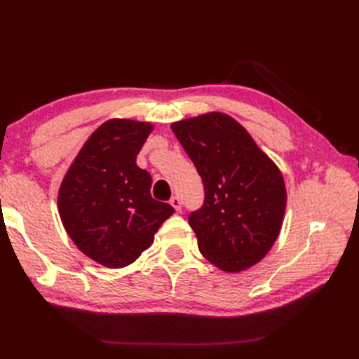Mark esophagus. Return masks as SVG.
<instances>
[{"instance_id":"1","label":"esophagus","mask_w":359,"mask_h":359,"mask_svg":"<svg viewBox=\"0 0 359 359\" xmlns=\"http://www.w3.org/2000/svg\"><path fill=\"white\" fill-rule=\"evenodd\" d=\"M170 205L173 206V208H175L177 211H181V199L178 198V196H173L172 199H170Z\"/></svg>"}]
</instances>
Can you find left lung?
Instances as JSON below:
<instances>
[{
	"label": "left lung",
	"mask_w": 359,
	"mask_h": 359,
	"mask_svg": "<svg viewBox=\"0 0 359 359\" xmlns=\"http://www.w3.org/2000/svg\"><path fill=\"white\" fill-rule=\"evenodd\" d=\"M170 128L203 182V205L189 217L201 253L226 273L256 265L283 224L286 187L280 169L226 114L181 119Z\"/></svg>",
	"instance_id": "obj_1"
}]
</instances>
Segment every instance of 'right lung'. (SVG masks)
<instances>
[{"label":"right lung","mask_w":359,"mask_h":359,"mask_svg":"<svg viewBox=\"0 0 359 359\" xmlns=\"http://www.w3.org/2000/svg\"><path fill=\"white\" fill-rule=\"evenodd\" d=\"M153 124L114 118L81 148L58 191L64 229L81 252L107 268H123L153 244L175 212L151 196V175L136 165Z\"/></svg>","instance_id":"1"}]
</instances>
